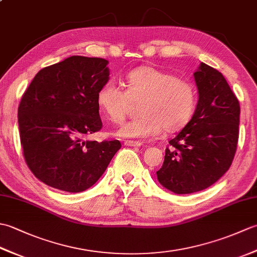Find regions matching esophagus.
Masks as SVG:
<instances>
[{
    "label": "esophagus",
    "instance_id": "1",
    "mask_svg": "<svg viewBox=\"0 0 257 257\" xmlns=\"http://www.w3.org/2000/svg\"><path fill=\"white\" fill-rule=\"evenodd\" d=\"M124 145L125 146H132V147H140V146H143V144H141L140 141H134V140L124 141Z\"/></svg>",
    "mask_w": 257,
    "mask_h": 257
}]
</instances>
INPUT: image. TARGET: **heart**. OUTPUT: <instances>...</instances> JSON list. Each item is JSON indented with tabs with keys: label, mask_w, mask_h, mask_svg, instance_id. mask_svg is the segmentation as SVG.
<instances>
[{
	"label": "heart",
	"mask_w": 257,
	"mask_h": 257,
	"mask_svg": "<svg viewBox=\"0 0 257 257\" xmlns=\"http://www.w3.org/2000/svg\"><path fill=\"white\" fill-rule=\"evenodd\" d=\"M123 90L114 81L107 80L97 92V105L112 122H120L132 106H138L140 116L123 123L116 135L122 138H147L182 129L192 118L196 92L191 81L176 77L155 66H140L125 75Z\"/></svg>",
	"instance_id": "b5f03b06"
}]
</instances>
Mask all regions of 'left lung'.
Instances as JSON below:
<instances>
[{
    "mask_svg": "<svg viewBox=\"0 0 257 257\" xmlns=\"http://www.w3.org/2000/svg\"><path fill=\"white\" fill-rule=\"evenodd\" d=\"M194 80L199 99L190 121L169 141L158 181L176 194L202 191L228 169L236 151L239 103L219 70L200 63Z\"/></svg>",
    "mask_w": 257,
    "mask_h": 257,
    "instance_id": "1",
    "label": "left lung"
}]
</instances>
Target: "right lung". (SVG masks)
Masks as SVG:
<instances>
[{
	"mask_svg": "<svg viewBox=\"0 0 257 257\" xmlns=\"http://www.w3.org/2000/svg\"><path fill=\"white\" fill-rule=\"evenodd\" d=\"M108 61L70 56L41 69L22 97L18 118L27 166L43 183L77 193L92 187L121 148L118 140H85L99 132L97 92Z\"/></svg>",
	"mask_w": 257,
	"mask_h": 257,
	"instance_id": "right-lung-1",
	"label": "right lung"
}]
</instances>
